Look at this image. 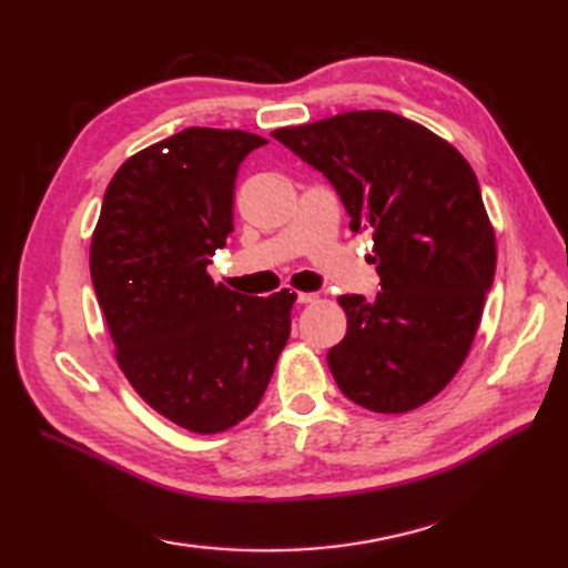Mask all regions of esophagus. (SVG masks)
I'll list each match as a JSON object with an SVG mask.
<instances>
[{
    "instance_id": "1",
    "label": "esophagus",
    "mask_w": 568,
    "mask_h": 568,
    "mask_svg": "<svg viewBox=\"0 0 568 568\" xmlns=\"http://www.w3.org/2000/svg\"><path fill=\"white\" fill-rule=\"evenodd\" d=\"M297 303H300V305L317 303V295H315V293H297Z\"/></svg>"
}]
</instances>
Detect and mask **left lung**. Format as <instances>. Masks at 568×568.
<instances>
[{
  "mask_svg": "<svg viewBox=\"0 0 568 568\" xmlns=\"http://www.w3.org/2000/svg\"><path fill=\"white\" fill-rule=\"evenodd\" d=\"M273 136L329 180L352 232L373 236L376 300L342 295L346 336L327 364L373 413L429 403L462 368L496 275V234L474 168L429 129L368 110Z\"/></svg>",
  "mask_w": 568,
  "mask_h": 568,
  "instance_id": "1",
  "label": "left lung"
}]
</instances>
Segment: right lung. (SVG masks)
Masks as SVG:
<instances>
[{
	"instance_id": "right-lung-1",
	"label": "right lung",
	"mask_w": 568,
	"mask_h": 568,
	"mask_svg": "<svg viewBox=\"0 0 568 568\" xmlns=\"http://www.w3.org/2000/svg\"><path fill=\"white\" fill-rule=\"evenodd\" d=\"M268 143L192 126L139 151L104 192L90 273L119 368L155 413L216 434L258 407L291 336L295 293L253 297L207 265L234 232L241 161Z\"/></svg>"
}]
</instances>
